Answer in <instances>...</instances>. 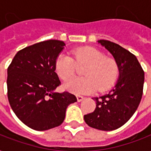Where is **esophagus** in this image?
<instances>
[{
    "label": "esophagus",
    "instance_id": "esophagus-1",
    "mask_svg": "<svg viewBox=\"0 0 151 151\" xmlns=\"http://www.w3.org/2000/svg\"><path fill=\"white\" fill-rule=\"evenodd\" d=\"M83 99H84V97H83V96H77V100H78V102L83 101Z\"/></svg>",
    "mask_w": 151,
    "mask_h": 151
}]
</instances>
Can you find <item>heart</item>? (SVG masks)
<instances>
[{"label": "heart", "instance_id": "1", "mask_svg": "<svg viewBox=\"0 0 151 151\" xmlns=\"http://www.w3.org/2000/svg\"><path fill=\"white\" fill-rule=\"evenodd\" d=\"M73 58L66 54L59 55L55 60V72L62 80L74 75L76 64L86 65L83 71L85 77L73 78L64 85L65 89L74 94H86L97 90L109 89L119 76V65L115 59L107 57L102 51L91 46L79 47L72 50Z\"/></svg>", "mask_w": 151, "mask_h": 151}]
</instances>
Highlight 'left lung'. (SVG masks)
I'll use <instances>...</instances> for the list:
<instances>
[{
	"mask_svg": "<svg viewBox=\"0 0 151 151\" xmlns=\"http://www.w3.org/2000/svg\"><path fill=\"white\" fill-rule=\"evenodd\" d=\"M98 42L112 54L119 70V78L108 94L94 97L96 109L84 115L90 127L101 131H112L122 127L134 114L143 93L145 74L133 54L107 40Z\"/></svg>",
	"mask_w": 151,
	"mask_h": 151,
	"instance_id": "left-lung-1",
	"label": "left lung"
}]
</instances>
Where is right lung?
Returning <instances> with one entry per match:
<instances>
[{
    "mask_svg": "<svg viewBox=\"0 0 151 151\" xmlns=\"http://www.w3.org/2000/svg\"><path fill=\"white\" fill-rule=\"evenodd\" d=\"M62 41L48 40L19 50L7 69V96L14 114L32 129L46 131L64 122L68 105L77 101L60 85L55 63L64 49Z\"/></svg>",
    "mask_w": 151,
    "mask_h": 151,
    "instance_id": "right-lung-1",
    "label": "right lung"
}]
</instances>
